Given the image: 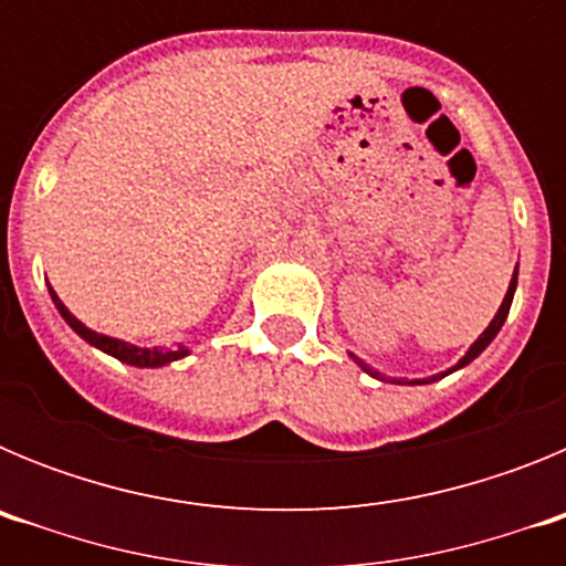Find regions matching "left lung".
Returning a JSON list of instances; mask_svg holds the SVG:
<instances>
[{"instance_id": "left-lung-1", "label": "left lung", "mask_w": 566, "mask_h": 566, "mask_svg": "<svg viewBox=\"0 0 566 566\" xmlns=\"http://www.w3.org/2000/svg\"><path fill=\"white\" fill-rule=\"evenodd\" d=\"M516 280H518V266H516V272H513V280H510V289H507V294H504V300H502V306H499L496 317L490 319V326L484 328V332H482V337H479L476 343L470 345V348H468V354H464V357L459 359V365H457V368H462V365L473 363V359H476L479 354H482L484 348H488V345L493 343V337H496V334L502 332L504 319H507V312H510V303H513V292H516ZM357 363H359V368H363V371H368V374H371V377H377V371H371V368H368V365H365L363 359H357ZM457 368H451V371H457ZM451 371H444V374H451ZM444 374H442V377H444ZM433 379H437V377H433ZM428 382H431V379H428Z\"/></svg>"}]
</instances>
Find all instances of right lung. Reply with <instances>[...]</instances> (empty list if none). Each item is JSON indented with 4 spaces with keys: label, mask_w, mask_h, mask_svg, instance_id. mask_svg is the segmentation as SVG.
Masks as SVG:
<instances>
[{
    "label": "right lung",
    "mask_w": 566,
    "mask_h": 566,
    "mask_svg": "<svg viewBox=\"0 0 566 566\" xmlns=\"http://www.w3.org/2000/svg\"><path fill=\"white\" fill-rule=\"evenodd\" d=\"M50 297H53V303H56V308L62 312V317L67 319V326L73 328L78 337H84L90 345L102 348V352L113 354V357L122 359V363L138 365V368H158V365H167V363H172V359H181L189 354L187 348H175V352H161V348H138V345H129V343H124V339H115V337H107V334L93 332V328L84 326L82 319H76L73 314L67 312V306H64L62 300H59V294L53 292V289H50Z\"/></svg>",
    "instance_id": "add662e5"
}]
</instances>
